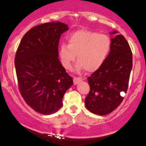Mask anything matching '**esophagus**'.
<instances>
[{"label":"esophagus","instance_id":"34e87169","mask_svg":"<svg viewBox=\"0 0 146 146\" xmlns=\"http://www.w3.org/2000/svg\"><path fill=\"white\" fill-rule=\"evenodd\" d=\"M81 80H82V79L80 78H78V77L73 78V83H74L75 85L79 83L80 81H81Z\"/></svg>","mask_w":146,"mask_h":146}]
</instances>
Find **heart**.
Masks as SVG:
<instances>
[{
    "label": "heart",
    "mask_w": 146,
    "mask_h": 146,
    "mask_svg": "<svg viewBox=\"0 0 146 146\" xmlns=\"http://www.w3.org/2000/svg\"><path fill=\"white\" fill-rule=\"evenodd\" d=\"M68 40V44L62 43L59 50L62 65L66 69L71 68L77 55L78 70L96 71L104 63L111 50V40L108 35L89 30L76 31Z\"/></svg>",
    "instance_id": "1"
}]
</instances>
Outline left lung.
Masks as SVG:
<instances>
[{
	"mask_svg": "<svg viewBox=\"0 0 146 146\" xmlns=\"http://www.w3.org/2000/svg\"><path fill=\"white\" fill-rule=\"evenodd\" d=\"M111 50L100 68L88 78L90 91L85 99L86 108L91 113L104 115L113 111L126 93L133 66V55L129 44L122 34L110 33Z\"/></svg>",
	"mask_w": 146,
	"mask_h": 146,
	"instance_id": "8db88e82",
	"label": "left lung"
}]
</instances>
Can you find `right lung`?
Returning a JSON list of instances; mask_svg holds the SVG:
<instances>
[{
  "instance_id": "add662e5",
  "label": "right lung",
  "mask_w": 146,
  "mask_h": 146,
  "mask_svg": "<svg viewBox=\"0 0 146 146\" xmlns=\"http://www.w3.org/2000/svg\"><path fill=\"white\" fill-rule=\"evenodd\" d=\"M68 30L61 22L33 27L23 35L15 53L20 93L30 107L43 115L58 111L65 93L73 84L58 58L59 40Z\"/></svg>"
}]
</instances>
